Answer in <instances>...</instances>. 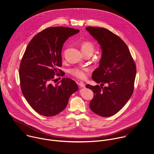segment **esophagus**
<instances>
[{
	"label": "esophagus",
	"instance_id": "34e87169",
	"mask_svg": "<svg viewBox=\"0 0 154 154\" xmlns=\"http://www.w3.org/2000/svg\"><path fill=\"white\" fill-rule=\"evenodd\" d=\"M79 85H80L81 87H83V88H85V83H83V82H80V83H79Z\"/></svg>",
	"mask_w": 154,
	"mask_h": 154
}]
</instances>
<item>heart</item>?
I'll return each instance as SVG.
<instances>
[{
  "mask_svg": "<svg viewBox=\"0 0 154 154\" xmlns=\"http://www.w3.org/2000/svg\"><path fill=\"white\" fill-rule=\"evenodd\" d=\"M81 48L82 52H93L94 51V45L93 44L88 41L83 42L82 44ZM88 71V69L87 68H80V67H76L69 69V73L80 79H84L86 77V73Z\"/></svg>",
  "mask_w": 154,
  "mask_h": 154,
  "instance_id": "obj_1",
  "label": "heart"
}]
</instances>
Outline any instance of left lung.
<instances>
[{
	"label": "left lung",
	"instance_id": "1",
	"mask_svg": "<svg viewBox=\"0 0 154 154\" xmlns=\"http://www.w3.org/2000/svg\"><path fill=\"white\" fill-rule=\"evenodd\" d=\"M85 29L97 41L102 50L99 67L91 77L100 86H85L94 93L90 107L99 116H112L132 95L136 66L128 47L118 36L104 28L88 26Z\"/></svg>",
	"mask_w": 154,
	"mask_h": 154
}]
</instances>
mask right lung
<instances>
[{
	"mask_svg": "<svg viewBox=\"0 0 154 154\" xmlns=\"http://www.w3.org/2000/svg\"><path fill=\"white\" fill-rule=\"evenodd\" d=\"M79 32V29L68 27L48 28L36 35L27 46L19 67L20 88L26 101L41 115L48 117L60 113L79 89L69 78H63L55 85L51 83L57 67L62 66L64 43ZM61 75H64L63 72Z\"/></svg>",
	"mask_w": 154,
	"mask_h": 154,
	"instance_id": "obj_1",
	"label": "right lung"
}]
</instances>
